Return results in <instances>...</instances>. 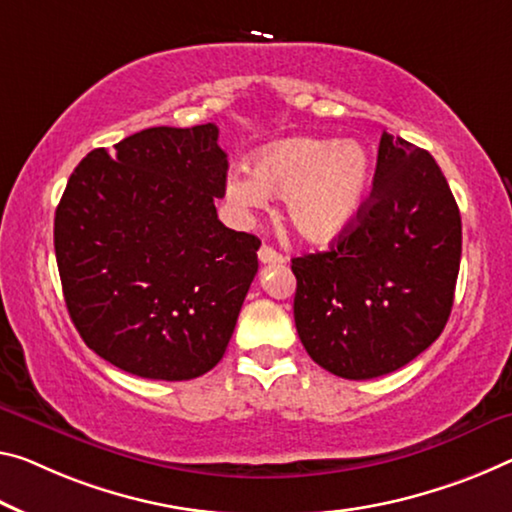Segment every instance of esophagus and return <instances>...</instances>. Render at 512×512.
I'll use <instances>...</instances> for the list:
<instances>
[{"label": "esophagus", "instance_id": "obj_1", "mask_svg": "<svg viewBox=\"0 0 512 512\" xmlns=\"http://www.w3.org/2000/svg\"><path fill=\"white\" fill-rule=\"evenodd\" d=\"M258 261L265 265H281V263H286V256L279 254V251L270 245H263L261 249H258Z\"/></svg>", "mask_w": 512, "mask_h": 512}]
</instances>
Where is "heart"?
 Returning <instances> with one entry per match:
<instances>
[{
    "instance_id": "1",
    "label": "heart",
    "mask_w": 512,
    "mask_h": 512,
    "mask_svg": "<svg viewBox=\"0 0 512 512\" xmlns=\"http://www.w3.org/2000/svg\"><path fill=\"white\" fill-rule=\"evenodd\" d=\"M371 180V157L357 141L286 139L254 157L249 171H231L224 192L235 210L286 199L293 229L309 242H332L359 215Z\"/></svg>"
}]
</instances>
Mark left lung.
I'll return each instance as SVG.
<instances>
[{
  "instance_id": "left-lung-1",
  "label": "left lung",
  "mask_w": 512,
  "mask_h": 512,
  "mask_svg": "<svg viewBox=\"0 0 512 512\" xmlns=\"http://www.w3.org/2000/svg\"><path fill=\"white\" fill-rule=\"evenodd\" d=\"M462 222L435 157L384 132L371 196L327 251L293 258L295 327L345 380L398 371L451 316Z\"/></svg>"
}]
</instances>
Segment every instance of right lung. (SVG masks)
<instances>
[{"instance_id": "obj_1", "label": "right lung", "mask_w": 512, "mask_h": 512, "mask_svg": "<svg viewBox=\"0 0 512 512\" xmlns=\"http://www.w3.org/2000/svg\"><path fill=\"white\" fill-rule=\"evenodd\" d=\"M215 123L148 128L96 148L68 178L54 251L70 320L109 364L192 380L224 357L261 240L219 222Z\"/></svg>"}]
</instances>
